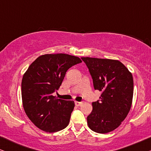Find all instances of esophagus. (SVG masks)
<instances>
[{"label": "esophagus", "instance_id": "obj_1", "mask_svg": "<svg viewBox=\"0 0 151 151\" xmlns=\"http://www.w3.org/2000/svg\"><path fill=\"white\" fill-rule=\"evenodd\" d=\"M82 104V102H77V101H76L75 102V104H76V106H80V105H81Z\"/></svg>", "mask_w": 151, "mask_h": 151}]
</instances>
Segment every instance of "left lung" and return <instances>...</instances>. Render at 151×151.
I'll return each instance as SVG.
<instances>
[{
	"label": "left lung",
	"mask_w": 151,
	"mask_h": 151,
	"mask_svg": "<svg viewBox=\"0 0 151 151\" xmlns=\"http://www.w3.org/2000/svg\"><path fill=\"white\" fill-rule=\"evenodd\" d=\"M91 76L95 90L102 92L100 100L92 102L87 117L88 127L98 133L117 129L131 109L133 96V76L118 60L81 58Z\"/></svg>",
	"instance_id": "8db88e82"
}]
</instances>
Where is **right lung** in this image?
<instances>
[{"label":"right lung","instance_id":"add662e5","mask_svg":"<svg viewBox=\"0 0 151 151\" xmlns=\"http://www.w3.org/2000/svg\"><path fill=\"white\" fill-rule=\"evenodd\" d=\"M82 63L78 57L57 53L39 56L22 77V100L24 110L39 129L54 133L69 124L73 101L57 99L52 94L58 89L67 70Z\"/></svg>","mask_w":151,"mask_h":151}]
</instances>
